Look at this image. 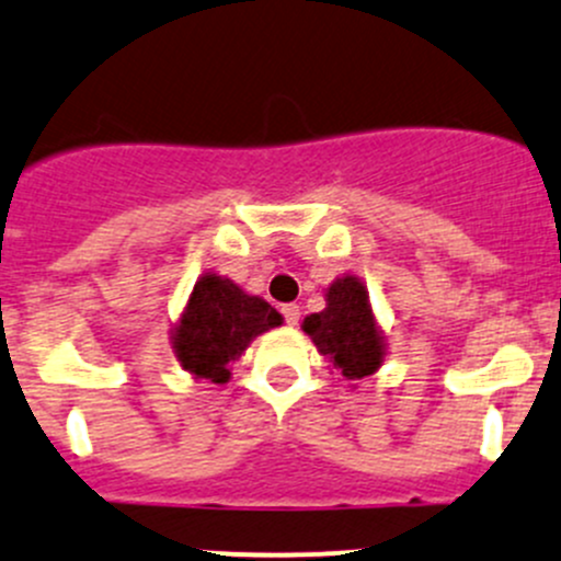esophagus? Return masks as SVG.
Returning <instances> with one entry per match:
<instances>
[{
	"instance_id": "obj_1",
	"label": "esophagus",
	"mask_w": 561,
	"mask_h": 561,
	"mask_svg": "<svg viewBox=\"0 0 561 561\" xmlns=\"http://www.w3.org/2000/svg\"><path fill=\"white\" fill-rule=\"evenodd\" d=\"M280 313H283V319H286V323H291V327H294V323L299 321V305H294V302L283 305Z\"/></svg>"
}]
</instances>
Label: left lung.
<instances>
[{
	"mask_svg": "<svg viewBox=\"0 0 561 561\" xmlns=\"http://www.w3.org/2000/svg\"><path fill=\"white\" fill-rule=\"evenodd\" d=\"M323 356L343 378L359 380L383 362V340L375 327L367 288L354 275L334 280L327 291V308L302 323Z\"/></svg>",
	"mask_w": 561,
	"mask_h": 561,
	"instance_id": "1",
	"label": "left lung"
}]
</instances>
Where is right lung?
<instances>
[{
    "instance_id": "1",
    "label": "right lung",
    "mask_w": 561,
    "mask_h": 561,
    "mask_svg": "<svg viewBox=\"0 0 561 561\" xmlns=\"http://www.w3.org/2000/svg\"><path fill=\"white\" fill-rule=\"evenodd\" d=\"M280 321L273 305L245 294L238 283L202 275L172 337L178 362L196 378L227 383L229 362L238 359L256 334L280 327Z\"/></svg>"
}]
</instances>
